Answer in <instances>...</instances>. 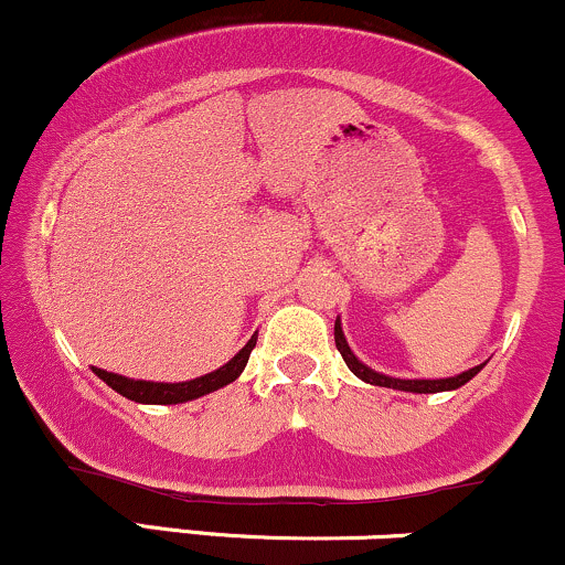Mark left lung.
I'll list each match as a JSON object with an SVG mask.
<instances>
[{"label": "left lung", "instance_id": "obj_1", "mask_svg": "<svg viewBox=\"0 0 565 565\" xmlns=\"http://www.w3.org/2000/svg\"><path fill=\"white\" fill-rule=\"evenodd\" d=\"M334 345L337 350L342 353V359H345V364L350 372L355 374L359 380H364L366 385H377V387H393V391H404V393H444V391H457V387H462L465 382H470L476 377L478 372L486 364H478L468 369V372L462 374H454V377H440V380H401V377H391V374H382V372H374L372 366H366L364 361H359V355L353 353L345 340V332H342V323H340V316H337L334 321Z\"/></svg>", "mask_w": 565, "mask_h": 565}]
</instances>
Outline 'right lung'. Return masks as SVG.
<instances>
[{"instance_id":"right-lung-1","label":"right lung","mask_w":565,"mask_h":565,"mask_svg":"<svg viewBox=\"0 0 565 565\" xmlns=\"http://www.w3.org/2000/svg\"><path fill=\"white\" fill-rule=\"evenodd\" d=\"M257 345V334H252V340L246 342V345L238 350L236 355L228 361V364H223L215 372L210 374H201L196 380H185V382H151V380H132V377H121V374H114V372H106V369H97L93 366V372L106 382L111 391H116L119 395H125V398L135 401V404H185V401H196L201 395L206 393H215L220 387L231 385V382H236L242 377L246 361H249V353L252 348Z\"/></svg>"}]
</instances>
